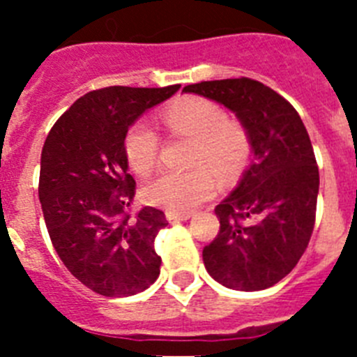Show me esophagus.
<instances>
[{
    "label": "esophagus",
    "instance_id": "esophagus-1",
    "mask_svg": "<svg viewBox=\"0 0 357 357\" xmlns=\"http://www.w3.org/2000/svg\"><path fill=\"white\" fill-rule=\"evenodd\" d=\"M193 213H178V211H168L166 213V218H168L169 222H185L189 220Z\"/></svg>",
    "mask_w": 357,
    "mask_h": 357
}]
</instances>
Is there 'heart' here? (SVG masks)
<instances>
[{"mask_svg":"<svg viewBox=\"0 0 357 357\" xmlns=\"http://www.w3.org/2000/svg\"><path fill=\"white\" fill-rule=\"evenodd\" d=\"M162 121L175 135L193 139L188 172H162L143 189L146 202L169 211L185 213L209 200L216 189V173L229 181L238 175L252 151L247 128L229 119L213 100L189 96L176 100L162 112ZM125 157L137 175H148L159 160L160 141L146 121L134 123L125 135Z\"/></svg>","mask_w":357,"mask_h":357,"instance_id":"obj_1","label":"heart"}]
</instances>
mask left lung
I'll return each instance as SVG.
<instances>
[{
  "instance_id": "1",
  "label": "left lung",
  "mask_w": 357,
  "mask_h": 357,
  "mask_svg": "<svg viewBox=\"0 0 357 357\" xmlns=\"http://www.w3.org/2000/svg\"><path fill=\"white\" fill-rule=\"evenodd\" d=\"M236 112L254 159L238 188L218 204L216 238L204 264L220 284L259 291L284 279L305 252L317 218L320 175L301 116L286 98L252 78L185 85Z\"/></svg>"
}]
</instances>
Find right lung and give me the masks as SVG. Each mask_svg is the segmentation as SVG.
I'll return each mask as SVG.
<instances>
[{"label":"right lung","instance_id":"1","mask_svg":"<svg viewBox=\"0 0 357 357\" xmlns=\"http://www.w3.org/2000/svg\"><path fill=\"white\" fill-rule=\"evenodd\" d=\"M178 87L91 91L44 141L39 200L46 229L64 266L94 293L130 296L159 277L155 238L168 220L155 207L130 213L135 181L123 143L132 123Z\"/></svg>","mask_w":357,"mask_h":357}]
</instances>
